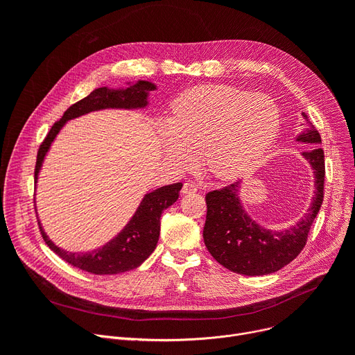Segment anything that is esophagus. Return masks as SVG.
<instances>
[{
	"mask_svg": "<svg viewBox=\"0 0 355 355\" xmlns=\"http://www.w3.org/2000/svg\"><path fill=\"white\" fill-rule=\"evenodd\" d=\"M196 191H197V187H196L194 182H191V181L184 182L182 190H181L182 194H193V193H196Z\"/></svg>",
	"mask_w": 355,
	"mask_h": 355,
	"instance_id": "1",
	"label": "esophagus"
}]
</instances>
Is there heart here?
Listing matches in <instances>:
<instances>
[{"label":"heart","mask_w":355,"mask_h":355,"mask_svg":"<svg viewBox=\"0 0 355 355\" xmlns=\"http://www.w3.org/2000/svg\"><path fill=\"white\" fill-rule=\"evenodd\" d=\"M281 126V114L266 95L232 86H200L177 99L174 118L159 122L162 153L177 170H189L200 154L206 174L236 180L262 159Z\"/></svg>","instance_id":"obj_1"}]
</instances>
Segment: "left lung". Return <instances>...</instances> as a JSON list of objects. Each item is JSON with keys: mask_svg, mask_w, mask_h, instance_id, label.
I'll return each mask as SVG.
<instances>
[{"mask_svg": "<svg viewBox=\"0 0 355 355\" xmlns=\"http://www.w3.org/2000/svg\"><path fill=\"white\" fill-rule=\"evenodd\" d=\"M308 126L297 135V142L320 145L321 135L302 112ZM315 177V191L308 213L285 230L265 229L245 210L239 197L240 181L206 196L207 216L202 237L207 250L226 269L246 275L262 276L277 272L302 252L312 223L324 200L325 159L320 146L302 153Z\"/></svg>", "mask_w": 355, "mask_h": 355, "instance_id": "left-lung-1", "label": "left lung"}]
</instances>
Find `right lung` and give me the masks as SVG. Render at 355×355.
<instances>
[{
  "label": "right lung",
  "mask_w": 355,
  "mask_h": 355,
  "mask_svg": "<svg viewBox=\"0 0 355 355\" xmlns=\"http://www.w3.org/2000/svg\"><path fill=\"white\" fill-rule=\"evenodd\" d=\"M128 85L129 86L126 89H109L106 86L98 87L64 112L62 119L51 126L50 132L40 145L34 171L35 182L43 166L44 157L67 121L102 109H142L148 106L149 92L157 89L154 83L148 80H138L135 85ZM181 187V182H175L146 193L135 214L128 221V225L106 245L92 252H67L55 246L39 221L43 239L55 254L66 260L69 265L85 272L95 275H118L132 270L144 263L149 254L155 250L159 239L161 214L177 201Z\"/></svg>",
  "instance_id": "obj_1"
}]
</instances>
